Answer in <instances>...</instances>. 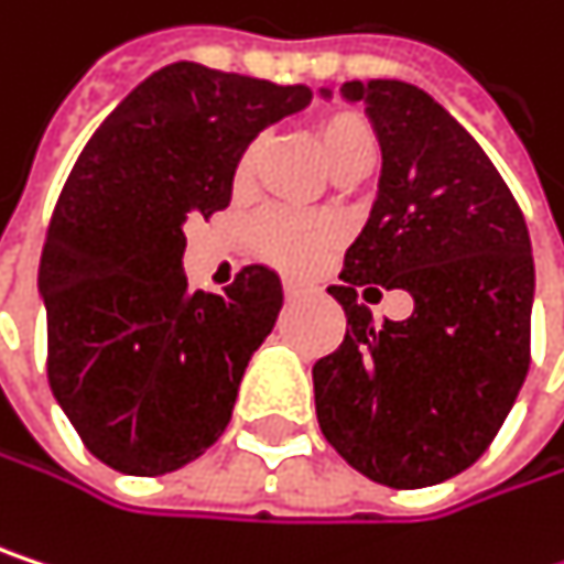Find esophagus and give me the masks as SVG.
<instances>
[{"label":"esophagus","instance_id":"1","mask_svg":"<svg viewBox=\"0 0 564 564\" xmlns=\"http://www.w3.org/2000/svg\"><path fill=\"white\" fill-rule=\"evenodd\" d=\"M283 296H286V300H300V296H303V286H300V283L286 281L283 283Z\"/></svg>","mask_w":564,"mask_h":564}]
</instances>
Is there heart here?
Masks as SVG:
<instances>
[{"label":"heart","mask_w":564,"mask_h":564,"mask_svg":"<svg viewBox=\"0 0 564 564\" xmlns=\"http://www.w3.org/2000/svg\"><path fill=\"white\" fill-rule=\"evenodd\" d=\"M313 141L335 177L368 174L378 154V138L371 122L355 109H329L313 119ZM261 154V141L254 138L238 164H235V186L245 189L254 177V164ZM254 248L261 258L278 264L290 274H306L319 264V258L338 241V223L329 216H300V213H268L251 229Z\"/></svg>","instance_id":"1"}]
</instances>
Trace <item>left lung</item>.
<instances>
[{
  "label": "left lung",
  "instance_id": "left-lung-1",
  "mask_svg": "<svg viewBox=\"0 0 564 564\" xmlns=\"http://www.w3.org/2000/svg\"><path fill=\"white\" fill-rule=\"evenodd\" d=\"M341 96L368 106L384 164L341 283L329 286L348 326L313 365L316 416L365 478L430 487L485 455L527 381L530 231L481 144L430 93L351 79ZM365 282L406 289L414 313L375 324L354 293Z\"/></svg>",
  "mask_w": 564,
  "mask_h": 564
}]
</instances>
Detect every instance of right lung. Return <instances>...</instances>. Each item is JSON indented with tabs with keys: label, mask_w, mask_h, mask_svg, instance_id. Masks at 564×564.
I'll list each match as a JSON object with an SVG mask.
<instances>
[{
	"label": "right lung",
	"mask_w": 564,
	"mask_h": 564,
	"mask_svg": "<svg viewBox=\"0 0 564 564\" xmlns=\"http://www.w3.org/2000/svg\"><path fill=\"white\" fill-rule=\"evenodd\" d=\"M306 86L180 61L138 83L83 148L41 251L47 381L83 445L154 478L226 433L283 293L261 264L189 290L183 226L231 199L241 151L310 102Z\"/></svg>",
	"instance_id": "1"
}]
</instances>
